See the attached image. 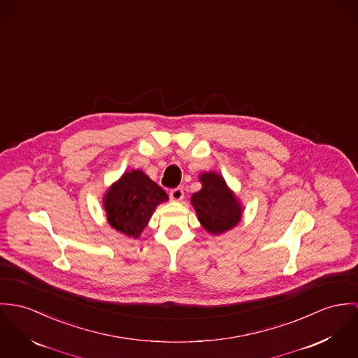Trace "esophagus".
Masks as SVG:
<instances>
[{
    "label": "esophagus",
    "mask_w": 358,
    "mask_h": 358,
    "mask_svg": "<svg viewBox=\"0 0 358 358\" xmlns=\"http://www.w3.org/2000/svg\"><path fill=\"white\" fill-rule=\"evenodd\" d=\"M170 198L173 199V200H181V199L184 198V189H182V187L173 188V189L170 191Z\"/></svg>",
    "instance_id": "1"
}]
</instances>
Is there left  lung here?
I'll return each instance as SVG.
<instances>
[{"mask_svg":"<svg viewBox=\"0 0 358 358\" xmlns=\"http://www.w3.org/2000/svg\"><path fill=\"white\" fill-rule=\"evenodd\" d=\"M200 181L203 188L191 199L200 224L213 235L232 229L241 217L238 199L229 191L220 174L204 173Z\"/></svg>","mask_w":358,"mask_h":358,"instance_id":"left-lung-1","label":"left lung"}]
</instances>
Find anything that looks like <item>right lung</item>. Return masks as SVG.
Segmentation results:
<instances>
[{
	"label": "right lung",
	"mask_w": 358,
	"mask_h": 358,
	"mask_svg": "<svg viewBox=\"0 0 358 358\" xmlns=\"http://www.w3.org/2000/svg\"><path fill=\"white\" fill-rule=\"evenodd\" d=\"M166 192L140 170L124 173L104 198L108 222L130 238H138Z\"/></svg>",
	"instance_id": "1"
}]
</instances>
